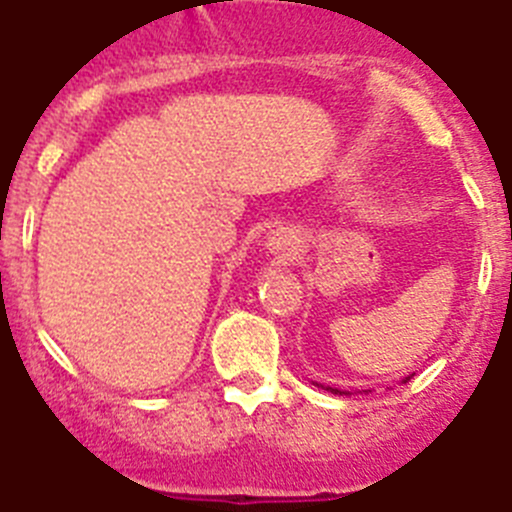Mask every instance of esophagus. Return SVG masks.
<instances>
[{
    "label": "esophagus",
    "mask_w": 512,
    "mask_h": 512,
    "mask_svg": "<svg viewBox=\"0 0 512 512\" xmlns=\"http://www.w3.org/2000/svg\"><path fill=\"white\" fill-rule=\"evenodd\" d=\"M267 247H270V252H275V255L293 257L298 252V247H301V239H298V234L293 232V229H278V232H273L267 237Z\"/></svg>",
    "instance_id": "obj_1"
}]
</instances>
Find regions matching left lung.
<instances>
[{
	"instance_id": "8db88e82",
	"label": "left lung",
	"mask_w": 512,
	"mask_h": 512,
	"mask_svg": "<svg viewBox=\"0 0 512 512\" xmlns=\"http://www.w3.org/2000/svg\"><path fill=\"white\" fill-rule=\"evenodd\" d=\"M405 380H408V377H405ZM331 393H336V395H344L342 390H334V388H331Z\"/></svg>"
}]
</instances>
